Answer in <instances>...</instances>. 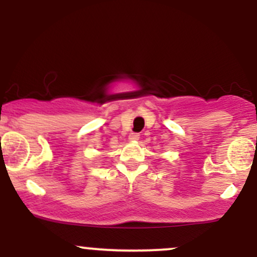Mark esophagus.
Segmentation results:
<instances>
[{"label": "esophagus", "mask_w": 257, "mask_h": 257, "mask_svg": "<svg viewBox=\"0 0 257 257\" xmlns=\"http://www.w3.org/2000/svg\"><path fill=\"white\" fill-rule=\"evenodd\" d=\"M139 138H140V135L139 134H135V133H132V134H129V141H138Z\"/></svg>", "instance_id": "esophagus-1"}]
</instances>
